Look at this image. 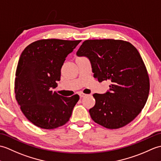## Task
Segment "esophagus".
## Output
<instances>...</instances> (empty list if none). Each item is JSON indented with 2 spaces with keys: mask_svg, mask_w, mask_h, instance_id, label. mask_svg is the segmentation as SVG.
Returning <instances> with one entry per match:
<instances>
[{
  "mask_svg": "<svg viewBox=\"0 0 161 161\" xmlns=\"http://www.w3.org/2000/svg\"><path fill=\"white\" fill-rule=\"evenodd\" d=\"M85 96V94H83V93H80V94H79L80 98H83V97H84Z\"/></svg>",
  "mask_w": 161,
  "mask_h": 161,
  "instance_id": "obj_1",
  "label": "esophagus"
}]
</instances>
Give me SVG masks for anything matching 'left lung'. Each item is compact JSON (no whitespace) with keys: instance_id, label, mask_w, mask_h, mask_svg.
<instances>
[{"instance_id":"left-lung-1","label":"left lung","mask_w":161,"mask_h":161,"mask_svg":"<svg viewBox=\"0 0 161 161\" xmlns=\"http://www.w3.org/2000/svg\"><path fill=\"white\" fill-rule=\"evenodd\" d=\"M76 55L90 60L99 82L112 83L109 91L93 94L96 104L89 111L92 120L108 129L131 122L143 109L149 92L147 71L136 48L121 40H87Z\"/></svg>"}]
</instances>
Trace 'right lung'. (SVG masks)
I'll list each match as a JSON object with an SVG mask.
<instances>
[{
	"mask_svg": "<svg viewBox=\"0 0 161 161\" xmlns=\"http://www.w3.org/2000/svg\"><path fill=\"white\" fill-rule=\"evenodd\" d=\"M80 42L42 39L32 42L21 53L16 71V99L34 125L52 130L69 121L79 96L65 97L52 89L60 80L66 57Z\"/></svg>",
	"mask_w": 161,
	"mask_h": 161,
	"instance_id": "right-lung-1",
	"label": "right lung"
}]
</instances>
